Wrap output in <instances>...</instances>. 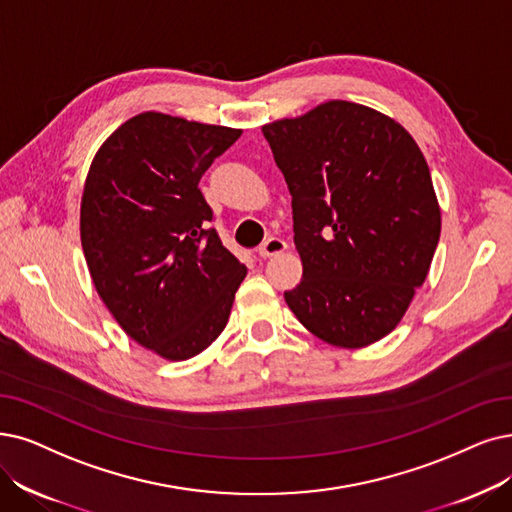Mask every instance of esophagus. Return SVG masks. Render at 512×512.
Segmentation results:
<instances>
[{
  "mask_svg": "<svg viewBox=\"0 0 512 512\" xmlns=\"http://www.w3.org/2000/svg\"><path fill=\"white\" fill-rule=\"evenodd\" d=\"M285 250H288V243H285L281 237H269L258 248V254L262 258H269V256H277V254H281Z\"/></svg>",
  "mask_w": 512,
  "mask_h": 512,
  "instance_id": "esophagus-1",
  "label": "esophagus"
}]
</instances>
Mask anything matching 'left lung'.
I'll return each instance as SVG.
<instances>
[{
  "label": "left lung",
  "instance_id": "left-lung-1",
  "mask_svg": "<svg viewBox=\"0 0 512 512\" xmlns=\"http://www.w3.org/2000/svg\"><path fill=\"white\" fill-rule=\"evenodd\" d=\"M292 195L302 281L285 292L327 344L359 349L391 334L424 283L441 212L431 172L395 119L330 100L262 128Z\"/></svg>",
  "mask_w": 512,
  "mask_h": 512
}]
</instances>
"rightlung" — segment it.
Segmentation results:
<instances>
[{"label": "right lung", "instance_id": "obj_1", "mask_svg": "<svg viewBox=\"0 0 512 512\" xmlns=\"http://www.w3.org/2000/svg\"><path fill=\"white\" fill-rule=\"evenodd\" d=\"M241 130L140 113L96 153L81 197V245L124 332L182 361L220 336L248 269L210 227L199 191Z\"/></svg>", "mask_w": 512, "mask_h": 512}]
</instances>
